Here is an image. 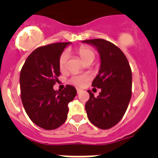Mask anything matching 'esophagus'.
<instances>
[{
  "instance_id": "obj_1",
  "label": "esophagus",
  "mask_w": 158,
  "mask_h": 158,
  "mask_svg": "<svg viewBox=\"0 0 158 158\" xmlns=\"http://www.w3.org/2000/svg\"><path fill=\"white\" fill-rule=\"evenodd\" d=\"M81 89H77V94H79V93H81Z\"/></svg>"
}]
</instances>
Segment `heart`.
I'll return each instance as SVG.
<instances>
[{"instance_id": "obj_1", "label": "heart", "mask_w": 158, "mask_h": 158, "mask_svg": "<svg viewBox=\"0 0 158 158\" xmlns=\"http://www.w3.org/2000/svg\"><path fill=\"white\" fill-rule=\"evenodd\" d=\"M77 53L82 60L84 63L88 62H93V60L95 59V52L93 49L90 48L88 46H81L77 49ZM69 58V54L66 51H64L59 58V67L61 69H63L65 68V63ZM90 79V76L87 73H82V74H74L70 78V82L75 85L82 86L85 85L88 80Z\"/></svg>"}]
</instances>
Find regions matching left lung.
Returning <instances> with one entry per match:
<instances>
[{
    "instance_id": "8db88e82",
    "label": "left lung",
    "mask_w": 158,
    "mask_h": 158,
    "mask_svg": "<svg viewBox=\"0 0 158 158\" xmlns=\"http://www.w3.org/2000/svg\"><path fill=\"white\" fill-rule=\"evenodd\" d=\"M97 50L100 58L98 74L92 85L101 89L97 97L91 91L85 110L89 121L100 129L112 127L121 120L131 98L132 73L120 49L102 39L84 40Z\"/></svg>"
}]
</instances>
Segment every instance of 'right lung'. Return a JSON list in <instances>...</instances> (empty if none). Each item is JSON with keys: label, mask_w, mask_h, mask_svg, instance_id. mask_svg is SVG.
I'll list each match as a JSON object with an SVG mask.
<instances>
[{"label": "right lung", "mask_w": 158, "mask_h": 158, "mask_svg": "<svg viewBox=\"0 0 158 158\" xmlns=\"http://www.w3.org/2000/svg\"><path fill=\"white\" fill-rule=\"evenodd\" d=\"M69 44L57 43L35 49L20 71L23 107L31 120L43 129H56L65 123L68 104L77 95L76 89L69 85L62 91L53 89L60 75L59 58Z\"/></svg>", "instance_id": "obj_1"}]
</instances>
